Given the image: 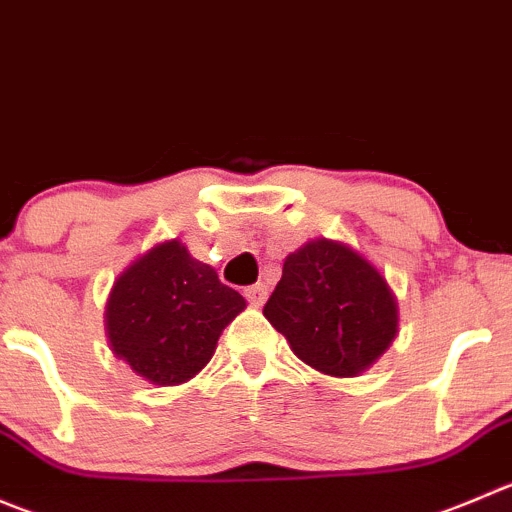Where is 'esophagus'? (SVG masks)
Wrapping results in <instances>:
<instances>
[{
    "instance_id": "obj_1",
    "label": "esophagus",
    "mask_w": 512,
    "mask_h": 512,
    "mask_svg": "<svg viewBox=\"0 0 512 512\" xmlns=\"http://www.w3.org/2000/svg\"><path fill=\"white\" fill-rule=\"evenodd\" d=\"M245 297H247V302H250L252 307H262V305H265V300H267V285H265V282L250 285L245 290Z\"/></svg>"
}]
</instances>
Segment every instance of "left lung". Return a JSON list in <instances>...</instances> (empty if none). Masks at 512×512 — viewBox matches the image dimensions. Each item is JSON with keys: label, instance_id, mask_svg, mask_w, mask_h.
I'll return each instance as SVG.
<instances>
[{"label": "left lung", "instance_id": "obj_1", "mask_svg": "<svg viewBox=\"0 0 512 512\" xmlns=\"http://www.w3.org/2000/svg\"><path fill=\"white\" fill-rule=\"evenodd\" d=\"M262 315L305 365L357 377L393 345L398 297L385 275L347 242L315 237L290 252Z\"/></svg>", "mask_w": 512, "mask_h": 512}]
</instances>
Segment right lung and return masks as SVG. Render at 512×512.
<instances>
[{
    "label": "right lung",
    "instance_id": "add662e5",
    "mask_svg": "<svg viewBox=\"0 0 512 512\" xmlns=\"http://www.w3.org/2000/svg\"><path fill=\"white\" fill-rule=\"evenodd\" d=\"M245 307L215 267L195 260L182 240H165L119 272L104 330L117 360L142 380L172 388L212 360L222 330Z\"/></svg>",
    "mask_w": 512,
    "mask_h": 512
}]
</instances>
